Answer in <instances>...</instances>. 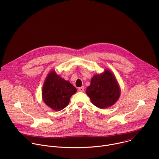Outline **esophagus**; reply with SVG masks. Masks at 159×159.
Listing matches in <instances>:
<instances>
[{"instance_id":"34e87169","label":"esophagus","mask_w":159,"mask_h":159,"mask_svg":"<svg viewBox=\"0 0 159 159\" xmlns=\"http://www.w3.org/2000/svg\"><path fill=\"white\" fill-rule=\"evenodd\" d=\"M78 90L79 92H84V87H80L78 88Z\"/></svg>"}]
</instances>
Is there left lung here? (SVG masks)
<instances>
[{"instance_id": "1", "label": "left lung", "mask_w": 159, "mask_h": 159, "mask_svg": "<svg viewBox=\"0 0 159 159\" xmlns=\"http://www.w3.org/2000/svg\"><path fill=\"white\" fill-rule=\"evenodd\" d=\"M120 92L117 81L108 70L93 76L86 90L92 103L100 109L114 105L120 97Z\"/></svg>"}]
</instances>
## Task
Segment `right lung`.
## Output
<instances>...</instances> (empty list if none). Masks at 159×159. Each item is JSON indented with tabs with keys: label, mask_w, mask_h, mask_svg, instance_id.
I'll list each match as a JSON object with an SVG mask.
<instances>
[{
	"label": "right lung",
	"mask_w": 159,
	"mask_h": 159,
	"mask_svg": "<svg viewBox=\"0 0 159 159\" xmlns=\"http://www.w3.org/2000/svg\"><path fill=\"white\" fill-rule=\"evenodd\" d=\"M76 92L77 89L72 84L52 71L44 82L42 98L48 107L59 111L66 107L71 96Z\"/></svg>",
	"instance_id": "obj_1"
}]
</instances>
